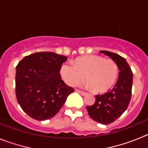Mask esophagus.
Instances as JSON below:
<instances>
[{"instance_id": "obj_1", "label": "esophagus", "mask_w": 148, "mask_h": 148, "mask_svg": "<svg viewBox=\"0 0 148 148\" xmlns=\"http://www.w3.org/2000/svg\"><path fill=\"white\" fill-rule=\"evenodd\" d=\"M75 91H76L77 92H78L79 94H81L82 95H85L86 94H87V92H84V91H82V90H75Z\"/></svg>"}]
</instances>
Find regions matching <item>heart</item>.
<instances>
[{
  "label": "heart",
  "mask_w": 148,
  "mask_h": 148,
  "mask_svg": "<svg viewBox=\"0 0 148 148\" xmlns=\"http://www.w3.org/2000/svg\"><path fill=\"white\" fill-rule=\"evenodd\" d=\"M60 73L68 85H76L86 76L94 92H104L116 83L119 69L113 60L90 55L78 58L75 63H63Z\"/></svg>",
  "instance_id": "b5f03b06"
}]
</instances>
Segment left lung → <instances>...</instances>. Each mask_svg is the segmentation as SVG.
<instances>
[{
  "instance_id": "left-lung-1",
  "label": "left lung",
  "mask_w": 148,
  "mask_h": 148,
  "mask_svg": "<svg viewBox=\"0 0 148 148\" xmlns=\"http://www.w3.org/2000/svg\"><path fill=\"white\" fill-rule=\"evenodd\" d=\"M109 56L118 66V81L110 91L102 95H95V101L87 106L89 116L94 121L108 125L116 121L126 110L130 104L133 85V72L125 58L109 51H100Z\"/></svg>"
}]
</instances>
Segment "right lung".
<instances>
[{
	"label": "right lung",
	"mask_w": 148,
	"mask_h": 148,
	"mask_svg": "<svg viewBox=\"0 0 148 148\" xmlns=\"http://www.w3.org/2000/svg\"><path fill=\"white\" fill-rule=\"evenodd\" d=\"M67 58L51 52L25 56L16 66L15 94L18 104L31 118H53L74 91L61 79V66Z\"/></svg>",
	"instance_id": "1"
}]
</instances>
